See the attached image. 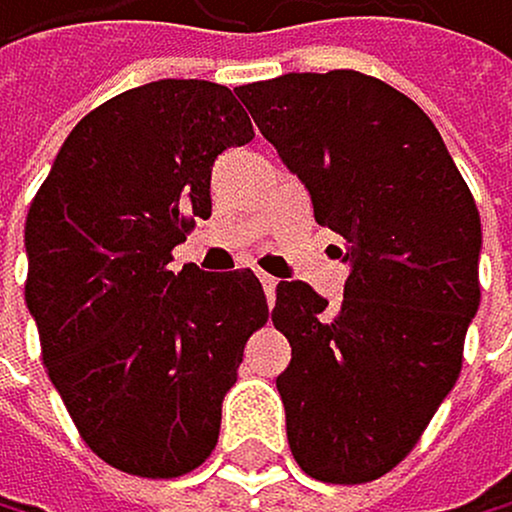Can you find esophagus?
<instances>
[{
	"mask_svg": "<svg viewBox=\"0 0 512 512\" xmlns=\"http://www.w3.org/2000/svg\"><path fill=\"white\" fill-rule=\"evenodd\" d=\"M259 282H262V288H266V298H269V304H272V298H275V278L272 275H266V272H259Z\"/></svg>",
	"mask_w": 512,
	"mask_h": 512,
	"instance_id": "esophagus-1",
	"label": "esophagus"
}]
</instances>
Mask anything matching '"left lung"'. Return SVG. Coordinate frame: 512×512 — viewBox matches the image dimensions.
Masks as SVG:
<instances>
[{"mask_svg": "<svg viewBox=\"0 0 512 512\" xmlns=\"http://www.w3.org/2000/svg\"><path fill=\"white\" fill-rule=\"evenodd\" d=\"M237 95L317 224L346 240L340 304L307 282L275 288L291 455L317 481H375L417 446L462 368L481 301L475 198L436 124L381 79L285 73Z\"/></svg>", "mask_w": 512, "mask_h": 512, "instance_id": "obj_1", "label": "left lung"}]
</instances>
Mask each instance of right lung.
Returning a JSON list of instances; mask_svg holds the SVG:
<instances>
[{"label":"right lung","mask_w":512,"mask_h":512,"mask_svg":"<svg viewBox=\"0 0 512 512\" xmlns=\"http://www.w3.org/2000/svg\"><path fill=\"white\" fill-rule=\"evenodd\" d=\"M250 140L227 86L147 82L73 127L31 201L25 301L47 375L89 449L127 475L205 462L243 346L269 317L250 269H169L195 217H211L214 160Z\"/></svg>","instance_id":"right-lung-1"}]
</instances>
